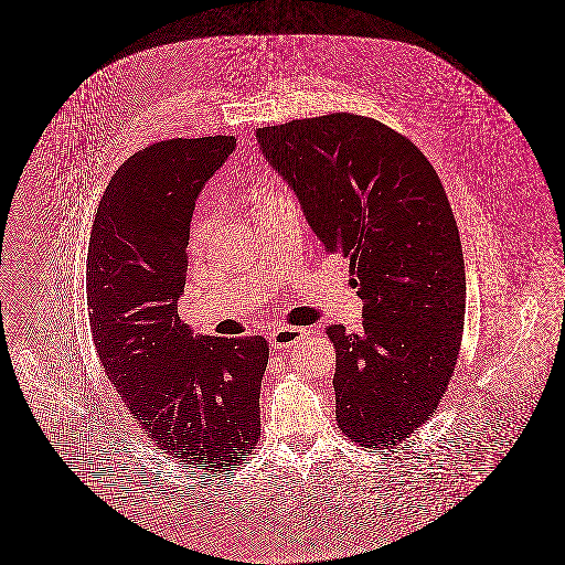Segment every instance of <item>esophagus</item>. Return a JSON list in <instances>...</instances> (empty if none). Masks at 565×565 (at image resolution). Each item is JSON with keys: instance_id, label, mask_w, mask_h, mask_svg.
I'll return each mask as SVG.
<instances>
[{"instance_id": "esophagus-1", "label": "esophagus", "mask_w": 565, "mask_h": 565, "mask_svg": "<svg viewBox=\"0 0 565 565\" xmlns=\"http://www.w3.org/2000/svg\"><path fill=\"white\" fill-rule=\"evenodd\" d=\"M307 335V329L302 327H277L269 333V340L275 348H291Z\"/></svg>"}]
</instances>
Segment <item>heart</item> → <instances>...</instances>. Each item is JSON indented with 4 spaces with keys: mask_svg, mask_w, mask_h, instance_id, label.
<instances>
[{
    "mask_svg": "<svg viewBox=\"0 0 565 565\" xmlns=\"http://www.w3.org/2000/svg\"><path fill=\"white\" fill-rule=\"evenodd\" d=\"M271 196H274V194H263V196H258L257 209L258 206L265 205V203H267ZM206 234H209V220H206L205 215H201V217H196L194 223H192V232H190V246H201V244L205 242Z\"/></svg>",
    "mask_w": 565,
    "mask_h": 565,
    "instance_id": "heart-1",
    "label": "heart"
}]
</instances>
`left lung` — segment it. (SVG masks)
<instances>
[{
  "label": "left lung",
  "instance_id": "8db88e82",
  "mask_svg": "<svg viewBox=\"0 0 565 565\" xmlns=\"http://www.w3.org/2000/svg\"><path fill=\"white\" fill-rule=\"evenodd\" d=\"M329 253L350 257L362 331L331 326L335 418L356 444L392 447L435 412L466 312L462 244L437 171L381 121L331 114L258 128Z\"/></svg>",
  "mask_w": 565,
  "mask_h": 565
}]
</instances>
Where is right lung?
Returning a JSON list of instances; mask_svg holds the SVG:
<instances>
[{
    "label": "right lung",
    "mask_w": 565,
    "mask_h": 565,
    "mask_svg": "<svg viewBox=\"0 0 565 565\" xmlns=\"http://www.w3.org/2000/svg\"><path fill=\"white\" fill-rule=\"evenodd\" d=\"M234 149V137L173 138L132 154L103 192L86 257L107 379L159 449L205 472L253 451L269 362L260 335H194L178 317L194 203Z\"/></svg>",
    "instance_id": "right-lung-1"
}]
</instances>
